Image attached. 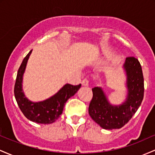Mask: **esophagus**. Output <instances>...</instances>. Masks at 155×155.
Listing matches in <instances>:
<instances>
[{
  "label": "esophagus",
  "instance_id": "1",
  "mask_svg": "<svg viewBox=\"0 0 155 155\" xmlns=\"http://www.w3.org/2000/svg\"><path fill=\"white\" fill-rule=\"evenodd\" d=\"M81 84H82V86L87 87L89 85V80L87 79H84L81 82Z\"/></svg>",
  "mask_w": 155,
  "mask_h": 155
}]
</instances>
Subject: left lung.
Returning a JSON list of instances; mask_svg holds the SVG:
<instances>
[{"label":"left lung","instance_id":"obj_1","mask_svg":"<svg viewBox=\"0 0 155 155\" xmlns=\"http://www.w3.org/2000/svg\"><path fill=\"white\" fill-rule=\"evenodd\" d=\"M123 68L126 75L127 95L122 104H111L100 87L92 89L93 96L89 106V114L104 129L123 127L135 114L143 101L144 84L139 61L133 57L127 58Z\"/></svg>","mask_w":155,"mask_h":155}]
</instances>
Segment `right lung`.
I'll return each mask as SVG.
<instances>
[{"mask_svg": "<svg viewBox=\"0 0 155 155\" xmlns=\"http://www.w3.org/2000/svg\"><path fill=\"white\" fill-rule=\"evenodd\" d=\"M32 50L26 55L17 72L15 86V96L17 104L27 119L38 124H51L55 122L63 111L65 103L77 92L81 84H66L54 95L46 100L33 102L26 97L23 92L22 80L28 60Z\"/></svg>", "mask_w": 155, "mask_h": 155, "instance_id": "1", "label": "right lung"}]
</instances>
